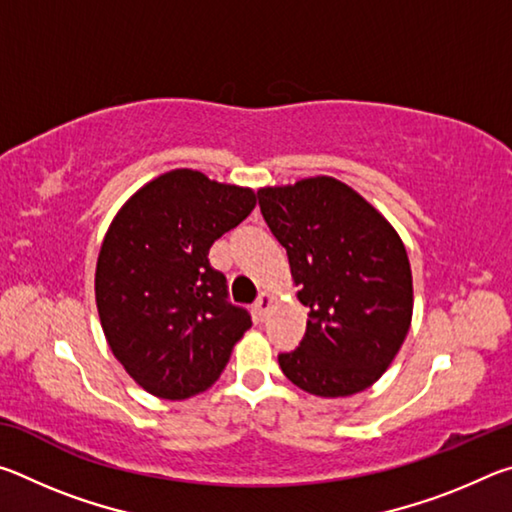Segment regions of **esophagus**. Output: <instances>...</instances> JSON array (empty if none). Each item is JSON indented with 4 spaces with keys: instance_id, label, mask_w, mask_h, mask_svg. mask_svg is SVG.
<instances>
[{
    "instance_id": "esophagus-1",
    "label": "esophagus",
    "mask_w": 512,
    "mask_h": 512,
    "mask_svg": "<svg viewBox=\"0 0 512 512\" xmlns=\"http://www.w3.org/2000/svg\"><path fill=\"white\" fill-rule=\"evenodd\" d=\"M273 307V296L268 291H262L259 293V298H257V302H255V309H257V314H259V318H266L268 316V309Z\"/></svg>"
}]
</instances>
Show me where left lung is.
<instances>
[{
    "instance_id": "obj_1",
    "label": "left lung",
    "mask_w": 512,
    "mask_h": 512,
    "mask_svg": "<svg viewBox=\"0 0 512 512\" xmlns=\"http://www.w3.org/2000/svg\"><path fill=\"white\" fill-rule=\"evenodd\" d=\"M264 221L287 248L298 300L309 307L300 348L277 357L289 381L318 397L366 391L409 334L411 264L377 207L332 176L257 192Z\"/></svg>"
}]
</instances>
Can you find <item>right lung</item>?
Listing matches in <instances>:
<instances>
[{"label": "right lung", "mask_w": 512, "mask_h": 512, "mask_svg": "<svg viewBox=\"0 0 512 512\" xmlns=\"http://www.w3.org/2000/svg\"><path fill=\"white\" fill-rule=\"evenodd\" d=\"M250 187L173 169L121 205L94 273L99 320L115 359L146 393L185 400L210 388L253 325L230 305L207 253L253 212Z\"/></svg>", "instance_id": "add662e5"}]
</instances>
